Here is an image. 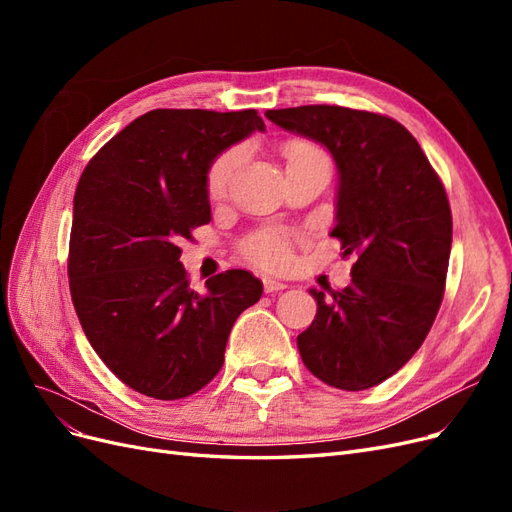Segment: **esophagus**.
Returning a JSON list of instances; mask_svg holds the SVG:
<instances>
[{
  "label": "esophagus",
  "mask_w": 512,
  "mask_h": 512,
  "mask_svg": "<svg viewBox=\"0 0 512 512\" xmlns=\"http://www.w3.org/2000/svg\"><path fill=\"white\" fill-rule=\"evenodd\" d=\"M262 286H265V292H280V290L288 288L284 282L273 280V277H265V280H262Z\"/></svg>",
  "instance_id": "1"
}]
</instances>
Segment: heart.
<instances>
[{"label":"heart","mask_w":512,"mask_h":512,"mask_svg":"<svg viewBox=\"0 0 512 512\" xmlns=\"http://www.w3.org/2000/svg\"><path fill=\"white\" fill-rule=\"evenodd\" d=\"M284 156L290 166L294 162L324 156V153L309 143H290L284 151ZM241 160H243L241 149H228L211 164L209 175H207V190L211 196H220L226 192L228 183L232 181L237 168L241 166ZM243 252L260 267L282 269L290 260V241L282 230H260L245 241Z\"/></svg>","instance_id":"b5f03b06"}]
</instances>
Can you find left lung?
<instances>
[{
	"instance_id": "left-lung-1",
	"label": "left lung",
	"mask_w": 512,
	"mask_h": 512,
	"mask_svg": "<svg viewBox=\"0 0 512 512\" xmlns=\"http://www.w3.org/2000/svg\"><path fill=\"white\" fill-rule=\"evenodd\" d=\"M265 115L335 160L331 237L356 258L352 284L329 299L309 288L318 312L297 346L322 382L365 391L404 367L436 320L453 241L444 185L416 138L391 117L327 104Z\"/></svg>"
}]
</instances>
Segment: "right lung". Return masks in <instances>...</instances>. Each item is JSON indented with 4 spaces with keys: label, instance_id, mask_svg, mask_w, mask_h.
<instances>
[{
    "label": "right lung",
    "instance_id": "obj_1",
    "mask_svg": "<svg viewBox=\"0 0 512 512\" xmlns=\"http://www.w3.org/2000/svg\"><path fill=\"white\" fill-rule=\"evenodd\" d=\"M265 121L237 113L156 108L113 136L76 185L68 277L91 348L130 389L181 399L224 363L232 324L262 294L230 269L190 288L179 239L209 224V168Z\"/></svg>",
    "mask_w": 512,
    "mask_h": 512
}]
</instances>
